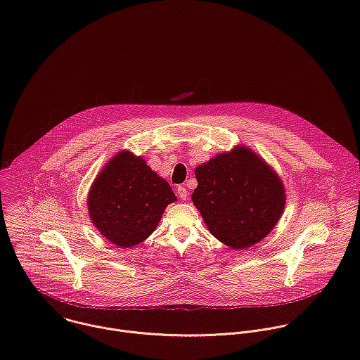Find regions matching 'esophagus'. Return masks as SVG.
<instances>
[{
    "instance_id": "esophagus-1",
    "label": "esophagus",
    "mask_w": 360,
    "mask_h": 360,
    "mask_svg": "<svg viewBox=\"0 0 360 360\" xmlns=\"http://www.w3.org/2000/svg\"><path fill=\"white\" fill-rule=\"evenodd\" d=\"M176 193L179 195V198H181L182 200H186V198H188V189H186L185 186L179 185V186L176 188Z\"/></svg>"
}]
</instances>
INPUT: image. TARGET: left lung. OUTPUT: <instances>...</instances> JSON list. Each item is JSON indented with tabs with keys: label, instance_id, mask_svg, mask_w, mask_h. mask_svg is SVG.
I'll return each instance as SVG.
<instances>
[{
	"label": "left lung",
	"instance_id": "8db88e82",
	"mask_svg": "<svg viewBox=\"0 0 360 360\" xmlns=\"http://www.w3.org/2000/svg\"><path fill=\"white\" fill-rule=\"evenodd\" d=\"M195 176L193 205L211 233L233 249L258 243L283 212L281 179L245 146L199 165Z\"/></svg>",
	"mask_w": 360,
	"mask_h": 360
}]
</instances>
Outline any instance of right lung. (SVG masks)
<instances>
[{"instance_id":"obj_1","label":"right lung","mask_w":360,"mask_h":360,"mask_svg":"<svg viewBox=\"0 0 360 360\" xmlns=\"http://www.w3.org/2000/svg\"><path fill=\"white\" fill-rule=\"evenodd\" d=\"M174 200L169 184L145 160L121 152L94 181L88 211L92 224L110 242L129 248L155 231L167 205Z\"/></svg>"}]
</instances>
